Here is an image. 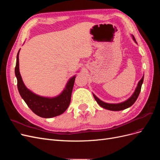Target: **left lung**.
<instances>
[{
	"mask_svg": "<svg viewBox=\"0 0 160 160\" xmlns=\"http://www.w3.org/2000/svg\"><path fill=\"white\" fill-rule=\"evenodd\" d=\"M133 40L136 42V41H135V38L133 36ZM143 81V76L142 78V79L139 81V83H138V86L136 88V89H135L134 93L132 95V96L129 99H128L127 101H124V102H122V103H117V104L107 103L103 102V101H102L99 98H97V97L94 94H93V97L97 102H98V103L101 106V107H102L106 109L111 110V111L123 110V109H125L131 107V106H132L135 102V101L137 100L138 96L139 95L140 91H141V88H142Z\"/></svg>",
	"mask_w": 160,
	"mask_h": 160,
	"instance_id": "left-lung-1",
	"label": "left lung"
}]
</instances>
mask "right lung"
I'll list each match as a JSON object with an SVG mask.
<instances>
[{"label":"right lung","mask_w":160,"mask_h":160,"mask_svg":"<svg viewBox=\"0 0 160 160\" xmlns=\"http://www.w3.org/2000/svg\"><path fill=\"white\" fill-rule=\"evenodd\" d=\"M18 51L17 56V63L15 67V75L17 79V87L21 98L25 101L33 113L41 118H51L64 113L68 108L71 102L72 88H73L75 76H73L67 83L65 89L59 96L54 98H43L34 94L28 90L23 83L19 72Z\"/></svg>","instance_id":"add662e5"}]
</instances>
